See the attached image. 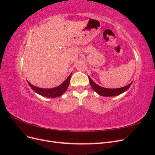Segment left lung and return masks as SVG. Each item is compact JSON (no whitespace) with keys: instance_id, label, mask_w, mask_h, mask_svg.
<instances>
[{"instance_id":"1","label":"left lung","mask_w":155,"mask_h":155,"mask_svg":"<svg viewBox=\"0 0 155 155\" xmlns=\"http://www.w3.org/2000/svg\"><path fill=\"white\" fill-rule=\"evenodd\" d=\"M88 79L92 88L98 94L102 96H114L117 95H120L121 93H123L127 90V89L130 87L131 84L133 83V82H131L128 85L118 88H106L97 85L90 77H88Z\"/></svg>"}]
</instances>
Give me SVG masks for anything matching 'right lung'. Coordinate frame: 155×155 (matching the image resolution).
I'll list each match as a JSON object with an SVG mask.
<instances>
[{
    "instance_id": "right-lung-1",
    "label": "right lung",
    "mask_w": 155,
    "mask_h": 155,
    "mask_svg": "<svg viewBox=\"0 0 155 155\" xmlns=\"http://www.w3.org/2000/svg\"><path fill=\"white\" fill-rule=\"evenodd\" d=\"M72 74H70V76L67 78L63 83H62L61 85L57 87H54L52 88H42L35 87L31 84L28 81V83L30 85V87L32 88L33 91H34L36 93L39 94L46 97H56L58 96H61L64 92H66L67 88L69 86L70 77H71Z\"/></svg>"
}]
</instances>
